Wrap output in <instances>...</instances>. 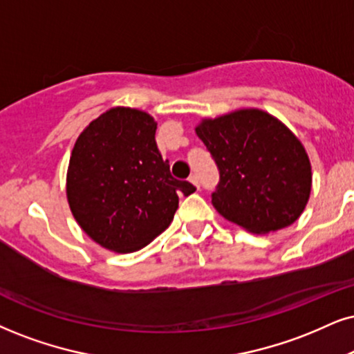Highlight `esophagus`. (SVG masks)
Segmentation results:
<instances>
[{
  "mask_svg": "<svg viewBox=\"0 0 354 354\" xmlns=\"http://www.w3.org/2000/svg\"><path fill=\"white\" fill-rule=\"evenodd\" d=\"M189 180H190L192 184H194L195 187H197V189H200V184H198V177H197V176H190V177H189Z\"/></svg>",
  "mask_w": 354,
  "mask_h": 354,
  "instance_id": "esophagus-1",
  "label": "esophagus"
}]
</instances>
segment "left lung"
Here are the masks:
<instances>
[{
	"label": "left lung",
	"instance_id": "1",
	"mask_svg": "<svg viewBox=\"0 0 354 354\" xmlns=\"http://www.w3.org/2000/svg\"><path fill=\"white\" fill-rule=\"evenodd\" d=\"M220 182L212 203L226 220L251 233L286 228L310 197L312 167L302 142L269 113L238 110L195 128Z\"/></svg>",
	"mask_w": 354,
	"mask_h": 354
}]
</instances>
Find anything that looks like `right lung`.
<instances>
[{
  "label": "right lung",
  "mask_w": 354,
  "mask_h": 354,
  "mask_svg": "<svg viewBox=\"0 0 354 354\" xmlns=\"http://www.w3.org/2000/svg\"><path fill=\"white\" fill-rule=\"evenodd\" d=\"M147 113L116 106L84 129L67 172V200L80 228L100 246L133 252L174 220L178 195L195 187L170 174Z\"/></svg>",
  "instance_id": "right-lung-1"
}]
</instances>
